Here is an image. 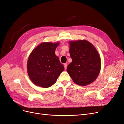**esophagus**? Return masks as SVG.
<instances>
[{
  "label": "esophagus",
  "instance_id": "34e87169",
  "mask_svg": "<svg viewBox=\"0 0 124 124\" xmlns=\"http://www.w3.org/2000/svg\"><path fill=\"white\" fill-rule=\"evenodd\" d=\"M67 66H68V65H67V63H65L64 64V67H65V69H67Z\"/></svg>",
  "mask_w": 124,
  "mask_h": 124
}]
</instances>
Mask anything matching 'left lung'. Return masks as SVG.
<instances>
[{
  "label": "left lung",
  "mask_w": 124,
  "mask_h": 124,
  "mask_svg": "<svg viewBox=\"0 0 124 124\" xmlns=\"http://www.w3.org/2000/svg\"><path fill=\"white\" fill-rule=\"evenodd\" d=\"M69 53L72 61L67 71L75 83L80 86L91 84L98 77L101 60L93 45L85 40L69 41Z\"/></svg>",
  "instance_id": "8db88e82"
}]
</instances>
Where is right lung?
<instances>
[{
    "mask_svg": "<svg viewBox=\"0 0 124 124\" xmlns=\"http://www.w3.org/2000/svg\"><path fill=\"white\" fill-rule=\"evenodd\" d=\"M59 44V42L41 43L29 55L27 63L28 74L36 85L50 87L64 70V67L55 53Z\"/></svg>",
    "mask_w": 124,
    "mask_h": 124,
    "instance_id": "obj_1",
    "label": "right lung"
}]
</instances>
